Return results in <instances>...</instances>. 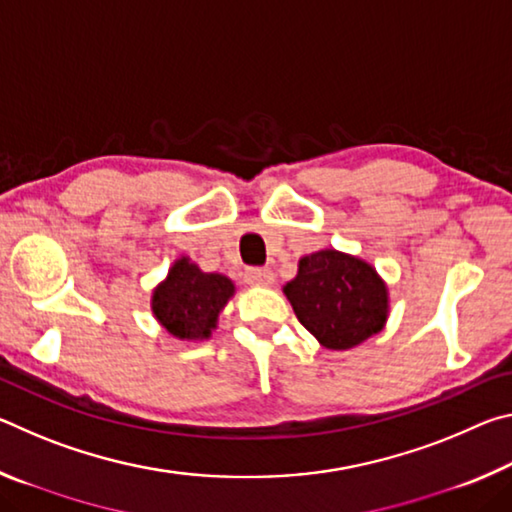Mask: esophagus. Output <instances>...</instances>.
Wrapping results in <instances>:
<instances>
[{
  "mask_svg": "<svg viewBox=\"0 0 512 512\" xmlns=\"http://www.w3.org/2000/svg\"><path fill=\"white\" fill-rule=\"evenodd\" d=\"M246 282L253 284V287H273L275 275L268 268H248Z\"/></svg>",
  "mask_w": 512,
  "mask_h": 512,
  "instance_id": "obj_1",
  "label": "esophagus"
}]
</instances>
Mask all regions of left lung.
I'll return each mask as SVG.
<instances>
[{"instance_id": "1", "label": "left lung", "mask_w": 512, "mask_h": 512, "mask_svg": "<svg viewBox=\"0 0 512 512\" xmlns=\"http://www.w3.org/2000/svg\"><path fill=\"white\" fill-rule=\"evenodd\" d=\"M284 296L327 350H350L384 329L388 287L368 262L334 248L305 255Z\"/></svg>"}]
</instances>
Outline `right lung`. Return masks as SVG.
Masks as SVG:
<instances>
[{
    "label": "right lung",
    "instance_id": "add662e5",
    "mask_svg": "<svg viewBox=\"0 0 512 512\" xmlns=\"http://www.w3.org/2000/svg\"><path fill=\"white\" fill-rule=\"evenodd\" d=\"M235 296V284L221 273H203L187 257L169 268L167 280L153 291L151 309L169 334L183 341L207 339L228 300Z\"/></svg>",
    "mask_w": 512,
    "mask_h": 512
}]
</instances>
